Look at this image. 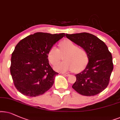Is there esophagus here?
I'll return each mask as SVG.
<instances>
[{
    "label": "esophagus",
    "mask_w": 120,
    "mask_h": 120,
    "mask_svg": "<svg viewBox=\"0 0 120 120\" xmlns=\"http://www.w3.org/2000/svg\"><path fill=\"white\" fill-rule=\"evenodd\" d=\"M63 75H65V76H68L70 75L69 73H63Z\"/></svg>",
    "instance_id": "34e87169"
}]
</instances>
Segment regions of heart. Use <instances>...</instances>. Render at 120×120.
I'll use <instances>...</instances> for the list:
<instances>
[{
  "mask_svg": "<svg viewBox=\"0 0 120 120\" xmlns=\"http://www.w3.org/2000/svg\"><path fill=\"white\" fill-rule=\"evenodd\" d=\"M59 49L52 46L48 53V58L52 65H55L60 61L61 55L64 61L54 66L56 71L65 72L74 68L76 71H80L85 66L88 61L87 52L83 49L77 47L76 44L69 40L62 41L59 44Z\"/></svg>",
  "mask_w": 120,
  "mask_h": 120,
  "instance_id": "obj_1",
  "label": "heart"
}]
</instances>
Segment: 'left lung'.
Returning <instances> with one entry per match:
<instances>
[{"mask_svg": "<svg viewBox=\"0 0 120 120\" xmlns=\"http://www.w3.org/2000/svg\"><path fill=\"white\" fill-rule=\"evenodd\" d=\"M66 37L87 52L88 63L83 71L75 75L72 87L79 94L93 96L108 86L113 70L112 57L104 42L94 35L83 32L66 34Z\"/></svg>", "mask_w": 120, "mask_h": 120, "instance_id": "obj_1", "label": "left lung"}]
</instances>
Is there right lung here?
<instances>
[{"mask_svg": "<svg viewBox=\"0 0 120 120\" xmlns=\"http://www.w3.org/2000/svg\"><path fill=\"white\" fill-rule=\"evenodd\" d=\"M64 33L37 32L18 43L12 53L10 73L16 88L28 97L41 95L48 90L58 73L49 64L48 53Z\"/></svg>", "mask_w": 120, "mask_h": 120, "instance_id": "right-lung-1", "label": "right lung"}]
</instances>
